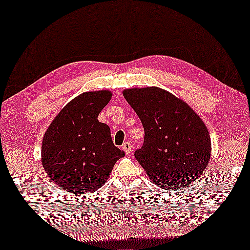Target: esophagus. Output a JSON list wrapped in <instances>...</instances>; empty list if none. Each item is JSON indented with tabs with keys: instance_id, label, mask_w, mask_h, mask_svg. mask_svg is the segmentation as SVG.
I'll list each match as a JSON object with an SVG mask.
<instances>
[{
	"instance_id": "1",
	"label": "esophagus",
	"mask_w": 250,
	"mask_h": 250,
	"mask_svg": "<svg viewBox=\"0 0 250 250\" xmlns=\"http://www.w3.org/2000/svg\"><path fill=\"white\" fill-rule=\"evenodd\" d=\"M122 149L125 150V152L126 154H130V153H131V151H132V146H131V144H130L129 141H125V144L122 145Z\"/></svg>"
}]
</instances>
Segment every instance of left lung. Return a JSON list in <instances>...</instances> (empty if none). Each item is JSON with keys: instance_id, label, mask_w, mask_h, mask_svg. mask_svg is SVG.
Instances as JSON below:
<instances>
[{"instance_id": "obj_1", "label": "left lung", "mask_w": 250, "mask_h": 250, "mask_svg": "<svg viewBox=\"0 0 250 250\" xmlns=\"http://www.w3.org/2000/svg\"><path fill=\"white\" fill-rule=\"evenodd\" d=\"M124 97L144 125V145L134 157L150 179L167 190L195 182L211 152L203 120L186 102L156 86L125 90Z\"/></svg>"}]
</instances>
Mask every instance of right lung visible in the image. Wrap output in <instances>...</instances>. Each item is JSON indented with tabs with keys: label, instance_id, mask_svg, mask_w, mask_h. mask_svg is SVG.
<instances>
[{
	"label": "right lung",
	"instance_id": "right-lung-1",
	"mask_svg": "<svg viewBox=\"0 0 250 250\" xmlns=\"http://www.w3.org/2000/svg\"><path fill=\"white\" fill-rule=\"evenodd\" d=\"M111 97L105 90L80 94L61 110L43 138L45 172L71 193L85 195L100 188L125 156L113 145L109 126L98 121Z\"/></svg>",
	"mask_w": 250,
	"mask_h": 250
}]
</instances>
